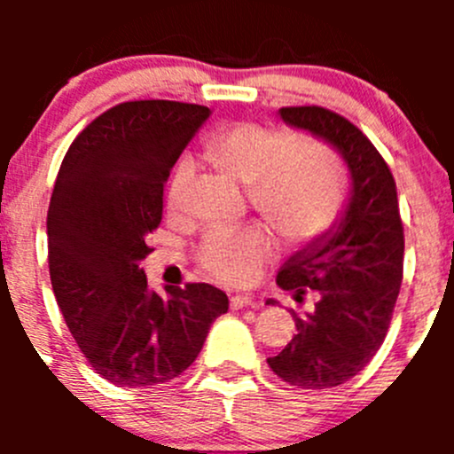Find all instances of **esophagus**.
Instances as JSON below:
<instances>
[{
	"label": "esophagus",
	"mask_w": 454,
	"mask_h": 454,
	"mask_svg": "<svg viewBox=\"0 0 454 454\" xmlns=\"http://www.w3.org/2000/svg\"><path fill=\"white\" fill-rule=\"evenodd\" d=\"M253 305V299L250 296H232L231 299V309H241V308H248Z\"/></svg>",
	"instance_id": "34e87169"
}]
</instances>
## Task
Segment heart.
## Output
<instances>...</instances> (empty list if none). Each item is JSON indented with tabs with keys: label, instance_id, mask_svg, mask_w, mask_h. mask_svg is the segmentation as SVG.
<instances>
[{
	"label": "heart",
	"instance_id": "b5f03b06",
	"mask_svg": "<svg viewBox=\"0 0 454 454\" xmlns=\"http://www.w3.org/2000/svg\"><path fill=\"white\" fill-rule=\"evenodd\" d=\"M256 122H237L206 142V155L226 176L248 184L253 206L290 241L323 235L342 208V186L332 162L309 142ZM195 167L180 160L168 177L167 208L182 215L189 204ZM272 254L259 226L213 228L204 235L198 261L219 283L248 286Z\"/></svg>",
	"mask_w": 454,
	"mask_h": 454
}]
</instances>
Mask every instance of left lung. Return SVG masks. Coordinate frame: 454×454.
<instances>
[{
	"label": "left lung",
	"mask_w": 454,
	"mask_h": 454,
	"mask_svg": "<svg viewBox=\"0 0 454 454\" xmlns=\"http://www.w3.org/2000/svg\"><path fill=\"white\" fill-rule=\"evenodd\" d=\"M281 118L332 145L351 173V198L338 226L290 256L277 283L318 292L312 314L270 369L296 388H332L360 373L384 342L402 286L404 226L393 173L354 122L318 105L281 107Z\"/></svg>",
	"instance_id": "1"
}]
</instances>
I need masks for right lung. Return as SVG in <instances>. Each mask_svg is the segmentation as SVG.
Masks as SVG:
<instances>
[{"instance_id": "obj_1", "label": "right lung", "mask_w": 454, "mask_h": 454, "mask_svg": "<svg viewBox=\"0 0 454 454\" xmlns=\"http://www.w3.org/2000/svg\"><path fill=\"white\" fill-rule=\"evenodd\" d=\"M204 105L127 100L67 149L48 208V265L67 329L96 373L155 387L198 358L228 296L208 283L146 286V235L162 222L173 164L208 118Z\"/></svg>"}]
</instances>
